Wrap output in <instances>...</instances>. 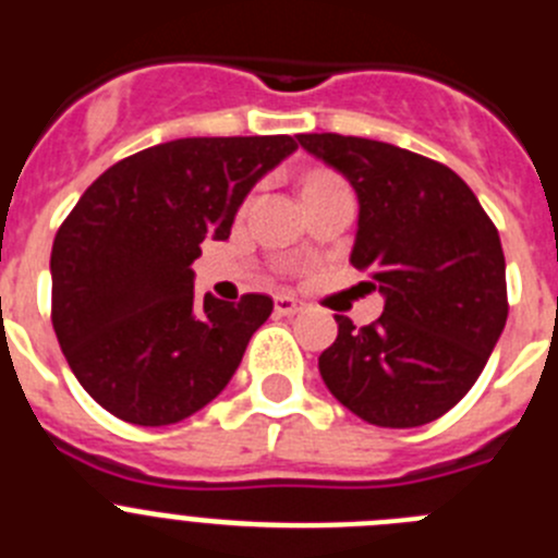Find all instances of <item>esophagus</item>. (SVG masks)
<instances>
[{"mask_svg":"<svg viewBox=\"0 0 558 558\" xmlns=\"http://www.w3.org/2000/svg\"><path fill=\"white\" fill-rule=\"evenodd\" d=\"M274 307L279 315H295V313H304L307 304H304L302 299H293V295H276Z\"/></svg>","mask_w":558,"mask_h":558,"instance_id":"esophagus-1","label":"esophagus"}]
</instances>
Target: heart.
Instances as JSON below:
<instances>
[{"mask_svg": "<svg viewBox=\"0 0 558 558\" xmlns=\"http://www.w3.org/2000/svg\"><path fill=\"white\" fill-rule=\"evenodd\" d=\"M318 179H329V175H313V179H310V181H318ZM310 181H307V184H310Z\"/></svg>", "mask_w": 558, "mask_h": 558, "instance_id": "1", "label": "heart"}]
</instances>
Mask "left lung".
Instances as JSON below:
<instances>
[{"label": "left lung", "mask_w": 558, "mask_h": 558, "mask_svg": "<svg viewBox=\"0 0 558 558\" xmlns=\"http://www.w3.org/2000/svg\"><path fill=\"white\" fill-rule=\"evenodd\" d=\"M299 145L357 192L349 263L386 295L368 327L335 315L324 383L368 425H427L466 397L506 327L500 234L466 181L427 156L340 133H302Z\"/></svg>", "instance_id": "obj_1"}]
</instances>
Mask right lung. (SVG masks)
<instances>
[{"instance_id":"1","label":"right lung","mask_w":558,"mask_h":558,"mask_svg":"<svg viewBox=\"0 0 558 558\" xmlns=\"http://www.w3.org/2000/svg\"><path fill=\"white\" fill-rule=\"evenodd\" d=\"M293 136H192L108 167L52 243V327L97 405L142 427L198 413L234 377L274 299L195 295L201 243L226 240Z\"/></svg>"}]
</instances>
